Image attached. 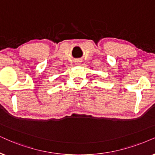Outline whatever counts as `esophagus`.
I'll return each mask as SVG.
<instances>
[{
  "label": "esophagus",
  "mask_w": 155,
  "mask_h": 155,
  "mask_svg": "<svg viewBox=\"0 0 155 155\" xmlns=\"http://www.w3.org/2000/svg\"><path fill=\"white\" fill-rule=\"evenodd\" d=\"M76 64H77V65H79V64H80V61H76Z\"/></svg>",
  "instance_id": "34e87169"
}]
</instances>
